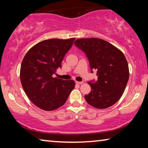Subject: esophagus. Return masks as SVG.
<instances>
[{
	"label": "esophagus",
	"instance_id": "34e87169",
	"mask_svg": "<svg viewBox=\"0 0 148 148\" xmlns=\"http://www.w3.org/2000/svg\"><path fill=\"white\" fill-rule=\"evenodd\" d=\"M76 84L80 85V84H83V82H77V81H76Z\"/></svg>",
	"mask_w": 148,
	"mask_h": 148
}]
</instances>
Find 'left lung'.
Returning a JSON list of instances; mask_svg holds the SVG:
<instances>
[{
	"label": "left lung",
	"mask_w": 148,
	"mask_h": 148,
	"mask_svg": "<svg viewBox=\"0 0 148 148\" xmlns=\"http://www.w3.org/2000/svg\"><path fill=\"white\" fill-rule=\"evenodd\" d=\"M74 45L86 54L91 72L98 79L89 84L91 92L85 96L87 103L99 109L107 108L121 98L129 77V66L123 53L109 42L100 38H82Z\"/></svg>",
	"instance_id": "obj_1"
}]
</instances>
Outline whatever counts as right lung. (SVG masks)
<instances>
[{"label": "right lung", "mask_w": 148, "mask_h": 148, "mask_svg": "<svg viewBox=\"0 0 148 148\" xmlns=\"http://www.w3.org/2000/svg\"><path fill=\"white\" fill-rule=\"evenodd\" d=\"M74 40H46L34 46L25 56L20 79L27 97L40 108L51 111L61 107L74 88V80L52 77L57 69L61 68L62 59Z\"/></svg>", "instance_id": "obj_1"}]
</instances>
